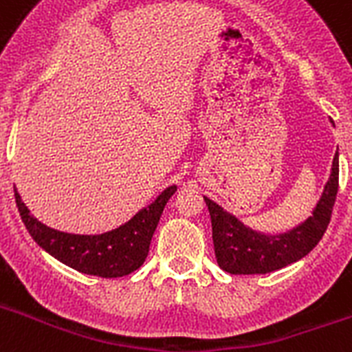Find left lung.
I'll use <instances>...</instances> for the list:
<instances>
[{
    "label": "left lung",
    "instance_id": "8db88e82",
    "mask_svg": "<svg viewBox=\"0 0 352 352\" xmlns=\"http://www.w3.org/2000/svg\"><path fill=\"white\" fill-rule=\"evenodd\" d=\"M338 192V153L331 176L314 214L300 227L278 236H264L243 227L219 204L206 201L213 229L214 256L220 268L232 275H261L296 263L316 247L331 220Z\"/></svg>",
    "mask_w": 352,
    "mask_h": 352
}]
</instances>
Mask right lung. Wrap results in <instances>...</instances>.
<instances>
[{
  "label": "right lung",
  "instance_id": "obj_1",
  "mask_svg": "<svg viewBox=\"0 0 352 352\" xmlns=\"http://www.w3.org/2000/svg\"><path fill=\"white\" fill-rule=\"evenodd\" d=\"M14 192L28 232L43 250L80 273L114 278L135 272L144 263L162 211L176 192V186H169L162 192L153 204L139 211L125 226L98 236L68 234L43 226L24 206L15 188Z\"/></svg>",
  "mask_w": 352,
  "mask_h": 352
}]
</instances>
